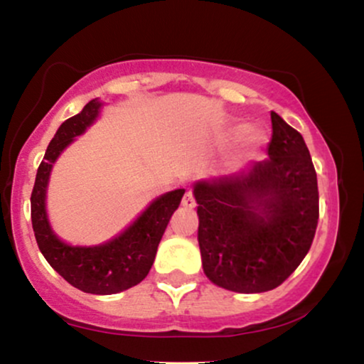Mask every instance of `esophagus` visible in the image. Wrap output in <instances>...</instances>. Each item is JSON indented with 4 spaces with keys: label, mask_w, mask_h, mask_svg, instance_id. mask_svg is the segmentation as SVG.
Returning a JSON list of instances; mask_svg holds the SVG:
<instances>
[{
    "label": "esophagus",
    "mask_w": 364,
    "mask_h": 364,
    "mask_svg": "<svg viewBox=\"0 0 364 364\" xmlns=\"http://www.w3.org/2000/svg\"><path fill=\"white\" fill-rule=\"evenodd\" d=\"M181 205L185 207V208H193V207L196 205V203H195V198H193V193H191L190 190H188L186 193H185V196H183Z\"/></svg>",
    "instance_id": "esophagus-1"
}]
</instances>
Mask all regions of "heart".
<instances>
[{"label": "heart", "instance_id": "b5f03b06", "mask_svg": "<svg viewBox=\"0 0 364 364\" xmlns=\"http://www.w3.org/2000/svg\"><path fill=\"white\" fill-rule=\"evenodd\" d=\"M245 139V144L248 147L257 149L267 141V135L262 128H252L248 123H235L231 127L224 128L220 133V141L223 144H236Z\"/></svg>", "mask_w": 364, "mask_h": 364}]
</instances>
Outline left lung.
Returning a JSON list of instances; mask_svg holds the SVG:
<instances>
[{
    "label": "left lung",
    "mask_w": 364,
    "mask_h": 364,
    "mask_svg": "<svg viewBox=\"0 0 364 364\" xmlns=\"http://www.w3.org/2000/svg\"><path fill=\"white\" fill-rule=\"evenodd\" d=\"M265 161L193 183L198 245L208 281L253 294L298 269L318 223V185L301 133L277 112Z\"/></svg>",
    "instance_id": "1"
}]
</instances>
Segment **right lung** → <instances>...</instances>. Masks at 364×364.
<instances>
[{
  "mask_svg": "<svg viewBox=\"0 0 364 364\" xmlns=\"http://www.w3.org/2000/svg\"><path fill=\"white\" fill-rule=\"evenodd\" d=\"M102 107L104 102L94 99L58 128L37 169L31 196L32 228L41 253L66 282L83 292L99 296L127 291L147 277L171 215L185 195V190L178 188L157 196L128 228L104 243L70 245L54 232L46 205L53 166L63 150L97 121Z\"/></svg>",
  "mask_w": 364,
  "mask_h": 364,
  "instance_id": "add662e5",
  "label": "right lung"
}]
</instances>
